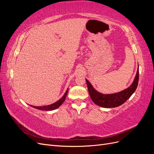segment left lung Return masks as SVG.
<instances>
[{"label": "left lung", "instance_id": "1", "mask_svg": "<svg viewBox=\"0 0 154 154\" xmlns=\"http://www.w3.org/2000/svg\"><path fill=\"white\" fill-rule=\"evenodd\" d=\"M85 80L90 96L96 105L105 108H114L123 104L136 90L139 81V70L137 69L136 75L131 85L122 91L114 94H102L94 89L87 79Z\"/></svg>", "mask_w": 154, "mask_h": 154}]
</instances>
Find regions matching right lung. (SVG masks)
<instances>
[{
    "instance_id": "add662e5",
    "label": "right lung",
    "mask_w": 154,
    "mask_h": 154,
    "mask_svg": "<svg viewBox=\"0 0 154 154\" xmlns=\"http://www.w3.org/2000/svg\"><path fill=\"white\" fill-rule=\"evenodd\" d=\"M67 92H68V88L67 89L66 93H65L64 95L62 96L61 99H60L58 101H57V102H55V103L51 104V105H46V106H32V105H30V106H31L32 107H33V108H35V109L41 110H45V111L53 110H54V109H57L63 103V101H65V100H66V96L67 94Z\"/></svg>"
}]
</instances>
